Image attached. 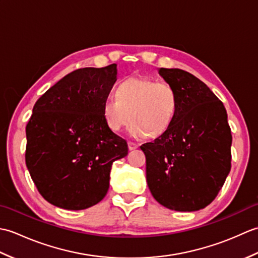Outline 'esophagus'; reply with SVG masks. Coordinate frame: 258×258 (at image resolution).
<instances>
[{
	"label": "esophagus",
	"mask_w": 258,
	"mask_h": 258,
	"mask_svg": "<svg viewBox=\"0 0 258 258\" xmlns=\"http://www.w3.org/2000/svg\"><path fill=\"white\" fill-rule=\"evenodd\" d=\"M128 150L130 151H133V150H136L139 147V144L138 143H134V142H128Z\"/></svg>",
	"instance_id": "34e87169"
}]
</instances>
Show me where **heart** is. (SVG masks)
Instances as JSON below:
<instances>
[{"mask_svg": "<svg viewBox=\"0 0 258 258\" xmlns=\"http://www.w3.org/2000/svg\"><path fill=\"white\" fill-rule=\"evenodd\" d=\"M178 98L167 82H155L143 76H132L119 84L116 95L103 103V115L108 128L115 133L131 122L134 138L157 136L169 127L177 112Z\"/></svg>", "mask_w": 258, "mask_h": 258, "instance_id": "heart-1", "label": "heart"}]
</instances>
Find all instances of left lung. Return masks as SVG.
<instances>
[{
  "label": "left lung",
  "instance_id": "1",
  "mask_svg": "<svg viewBox=\"0 0 258 258\" xmlns=\"http://www.w3.org/2000/svg\"><path fill=\"white\" fill-rule=\"evenodd\" d=\"M178 107L161 136L141 146L153 197L169 210L194 212L215 200L231 171L232 134L223 103L186 71L158 70Z\"/></svg>",
  "mask_w": 258,
  "mask_h": 258
}]
</instances>
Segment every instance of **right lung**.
Listing matches in <instances>:
<instances>
[{"label": "right lung", "instance_id": "1", "mask_svg": "<svg viewBox=\"0 0 258 258\" xmlns=\"http://www.w3.org/2000/svg\"><path fill=\"white\" fill-rule=\"evenodd\" d=\"M116 75V64L79 69L33 107L25 163L37 190L54 206L80 211L97 204L108 190L113 162L127 155L126 141L103 115Z\"/></svg>", "mask_w": 258, "mask_h": 258}]
</instances>
